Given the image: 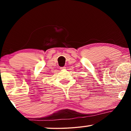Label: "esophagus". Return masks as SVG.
Listing matches in <instances>:
<instances>
[{"instance_id":"1","label":"esophagus","mask_w":131,"mask_h":131,"mask_svg":"<svg viewBox=\"0 0 131 131\" xmlns=\"http://www.w3.org/2000/svg\"><path fill=\"white\" fill-rule=\"evenodd\" d=\"M66 69V67H60V69L61 70H64V69Z\"/></svg>"}]
</instances>
